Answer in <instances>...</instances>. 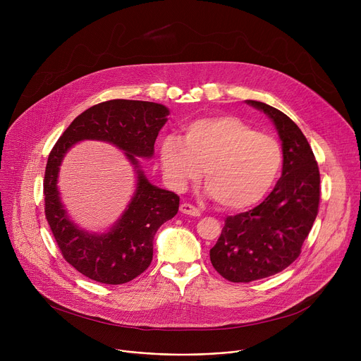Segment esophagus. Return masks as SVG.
I'll return each mask as SVG.
<instances>
[{"instance_id":"1","label":"esophagus","mask_w":361,"mask_h":361,"mask_svg":"<svg viewBox=\"0 0 361 361\" xmlns=\"http://www.w3.org/2000/svg\"><path fill=\"white\" fill-rule=\"evenodd\" d=\"M180 212H181L183 214H187V216H191V217H200V216H201V213H200L198 209H195L194 205L187 204V202H184V204L180 205Z\"/></svg>"}]
</instances>
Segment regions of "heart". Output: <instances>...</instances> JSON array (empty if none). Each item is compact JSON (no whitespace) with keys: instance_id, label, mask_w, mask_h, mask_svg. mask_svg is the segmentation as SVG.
<instances>
[{"instance_id":"heart-1","label":"heart","mask_w":361,"mask_h":361,"mask_svg":"<svg viewBox=\"0 0 361 361\" xmlns=\"http://www.w3.org/2000/svg\"><path fill=\"white\" fill-rule=\"evenodd\" d=\"M183 138L161 140L160 161L171 188L183 191L201 177L227 210H245L262 201L281 169V148L233 116L201 117L183 127Z\"/></svg>"}]
</instances>
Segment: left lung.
Wrapping results in <instances>:
<instances>
[{"label":"left lung","mask_w":361,"mask_h":361,"mask_svg":"<svg viewBox=\"0 0 361 361\" xmlns=\"http://www.w3.org/2000/svg\"><path fill=\"white\" fill-rule=\"evenodd\" d=\"M245 102L273 121L281 141L283 173L262 204L226 219L221 235L210 250L213 267L233 283L266 279L288 267L300 255L320 202L319 166L301 130L264 102Z\"/></svg>","instance_id":"left-lung-1"}]
</instances>
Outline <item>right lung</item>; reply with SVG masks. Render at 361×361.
Listing matches in <instances>:
<instances>
[{
    "label": "right lung",
    "instance_id": "right-lung-1",
    "mask_svg": "<svg viewBox=\"0 0 361 361\" xmlns=\"http://www.w3.org/2000/svg\"><path fill=\"white\" fill-rule=\"evenodd\" d=\"M170 110L157 102L110 99L80 114L51 149L44 177L45 217L64 259L85 277L104 284H124L152 260L157 230L171 220L180 197L149 183L140 159L154 156V142ZM84 139L104 140L126 154L137 176L136 191L122 217L104 233L80 229L68 216L58 191V174L68 149Z\"/></svg>",
    "mask_w": 361,
    "mask_h": 361
}]
</instances>
